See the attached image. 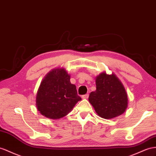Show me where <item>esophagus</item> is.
<instances>
[{
  "instance_id": "34e87169",
  "label": "esophagus",
  "mask_w": 156,
  "mask_h": 156,
  "mask_svg": "<svg viewBox=\"0 0 156 156\" xmlns=\"http://www.w3.org/2000/svg\"><path fill=\"white\" fill-rule=\"evenodd\" d=\"M88 97H89V94H85V95H83L82 96V98L83 99H87V98H88Z\"/></svg>"
}]
</instances>
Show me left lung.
<instances>
[{
  "mask_svg": "<svg viewBox=\"0 0 156 156\" xmlns=\"http://www.w3.org/2000/svg\"><path fill=\"white\" fill-rule=\"evenodd\" d=\"M96 90L91 92L89 101L101 118L113 119L122 115L128 106V96L125 87L115 74L105 72L95 79Z\"/></svg>",
  "mask_w": 156,
  "mask_h": 156,
  "instance_id": "left-lung-1",
  "label": "left lung"
}]
</instances>
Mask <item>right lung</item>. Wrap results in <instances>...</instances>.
<instances>
[{"label": "right lung", "instance_id": "add662e5", "mask_svg": "<svg viewBox=\"0 0 156 156\" xmlns=\"http://www.w3.org/2000/svg\"><path fill=\"white\" fill-rule=\"evenodd\" d=\"M65 69L50 71L41 82L36 95V107L43 116L58 119L69 114L81 98L76 87L70 81Z\"/></svg>", "mask_w": 156, "mask_h": 156}]
</instances>
